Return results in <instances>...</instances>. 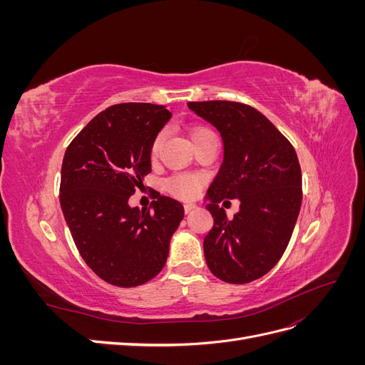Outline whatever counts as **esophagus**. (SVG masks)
Masks as SVG:
<instances>
[{
	"mask_svg": "<svg viewBox=\"0 0 365 365\" xmlns=\"http://www.w3.org/2000/svg\"><path fill=\"white\" fill-rule=\"evenodd\" d=\"M195 208H196V205H195V204H184V212H185V213H190V212H193Z\"/></svg>",
	"mask_w": 365,
	"mask_h": 365,
	"instance_id": "obj_1",
	"label": "esophagus"
}]
</instances>
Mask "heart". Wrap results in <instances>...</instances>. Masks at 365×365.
I'll list each match as a JSON object with an SVG mask.
<instances>
[{"mask_svg": "<svg viewBox=\"0 0 365 365\" xmlns=\"http://www.w3.org/2000/svg\"><path fill=\"white\" fill-rule=\"evenodd\" d=\"M164 137H165L164 132H160V134H157V137L153 138L152 145H150V158L158 157ZM210 137H216V135H215V132L208 128L200 126V128H193L190 130L192 145H196V143H200ZM202 182L204 181L200 175H175L170 180H168L165 187H168V190L170 193L181 197V200H192V197L196 196L197 190L201 189Z\"/></svg>", "mask_w": 365, "mask_h": 365, "instance_id": "1", "label": "heart"}]
</instances>
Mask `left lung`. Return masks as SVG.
I'll return each instance as SVG.
<instances>
[{"mask_svg": "<svg viewBox=\"0 0 365 365\" xmlns=\"http://www.w3.org/2000/svg\"><path fill=\"white\" fill-rule=\"evenodd\" d=\"M224 141V160L208 187L205 205L213 228L204 239V256L217 279L244 284L269 272L289 244L302 207V169L295 149L257 109L210 101L189 102ZM241 201L228 220L218 202Z\"/></svg>", "mask_w": 365, "mask_h": 365, "instance_id": "8db88e82", "label": "left lung"}]
</instances>
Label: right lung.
Listing matches in <instances>:
<instances>
[{
  "instance_id": "right-lung-1",
  "label": "right lung",
  "mask_w": 365,
  "mask_h": 365,
  "mask_svg": "<svg viewBox=\"0 0 365 365\" xmlns=\"http://www.w3.org/2000/svg\"><path fill=\"white\" fill-rule=\"evenodd\" d=\"M172 114L163 105L120 103L88 123L65 150L61 207L82 259L102 280L134 288L158 275L184 207L155 196L129 205L150 169V145Z\"/></svg>"
}]
</instances>
